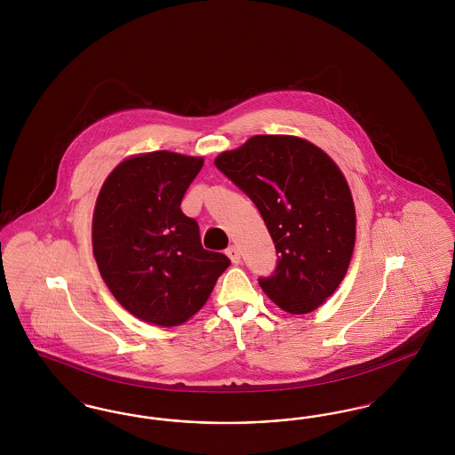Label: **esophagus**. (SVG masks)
Segmentation results:
<instances>
[{
	"instance_id": "esophagus-1",
	"label": "esophagus",
	"mask_w": 455,
	"mask_h": 455,
	"mask_svg": "<svg viewBox=\"0 0 455 455\" xmlns=\"http://www.w3.org/2000/svg\"><path fill=\"white\" fill-rule=\"evenodd\" d=\"M227 256L230 258V260H232L234 264H238V262H240V251H238L237 245H230V247L227 249Z\"/></svg>"
}]
</instances>
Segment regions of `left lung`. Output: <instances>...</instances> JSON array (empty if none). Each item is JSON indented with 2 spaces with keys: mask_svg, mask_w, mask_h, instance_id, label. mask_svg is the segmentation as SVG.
<instances>
[{
  "mask_svg": "<svg viewBox=\"0 0 455 455\" xmlns=\"http://www.w3.org/2000/svg\"><path fill=\"white\" fill-rule=\"evenodd\" d=\"M215 165L252 199L275 242L278 266L260 288L282 310L319 308L347 276L356 213L347 177L314 143L256 134Z\"/></svg>",
  "mask_w": 455,
  "mask_h": 455,
  "instance_id": "left-lung-1",
  "label": "left lung"
}]
</instances>
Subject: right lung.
<instances>
[{"instance_id":"obj_1","label":"right lung","mask_w":455,"mask_h":455,"mask_svg":"<svg viewBox=\"0 0 455 455\" xmlns=\"http://www.w3.org/2000/svg\"><path fill=\"white\" fill-rule=\"evenodd\" d=\"M204 164L182 153H138L104 180L92 218L102 280L136 319L175 327L208 302L230 259L204 251L180 201Z\"/></svg>"}]
</instances>
